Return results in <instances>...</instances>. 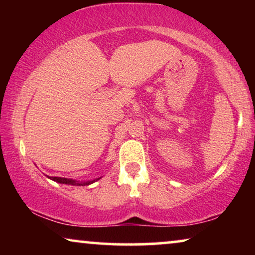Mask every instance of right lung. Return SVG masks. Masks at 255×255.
<instances>
[{"mask_svg":"<svg viewBox=\"0 0 255 255\" xmlns=\"http://www.w3.org/2000/svg\"><path fill=\"white\" fill-rule=\"evenodd\" d=\"M47 177L48 179L55 181V182L62 183V184H68V186H89V184L96 182V181H99L101 179V177H97V179L89 180V181H78V180H73V179H66V177H55V176H47Z\"/></svg>","mask_w":255,"mask_h":255,"instance_id":"obj_1","label":"right lung"}]
</instances>
